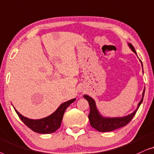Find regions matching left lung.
<instances>
[{
  "mask_svg": "<svg viewBox=\"0 0 154 154\" xmlns=\"http://www.w3.org/2000/svg\"><path fill=\"white\" fill-rule=\"evenodd\" d=\"M129 46L131 47V49L135 52L136 54V51L134 47L131 44L129 43ZM144 91L143 92V96L141 100L140 101L139 104H138V107L136 110L134 112H133L130 115L125 116V117H121V118H104L100 115L98 113V110L96 109V103L94 99H92L91 97L84 95V97L86 100L88 102V105L90 106V113L88 114V119L90 121V124L94 128L96 129L97 131L100 132H109L112 131L114 130H116L119 128L125 126V125H127L130 121H131L132 119L133 118V116L135 115L136 112H137L138 108L140 107V105L142 103L143 98H144Z\"/></svg>",
  "mask_w": 154,
  "mask_h": 154,
  "instance_id": "left-lung-1",
  "label": "left lung"
}]
</instances>
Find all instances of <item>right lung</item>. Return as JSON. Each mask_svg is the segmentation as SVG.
<instances>
[{"label":"right lung","mask_w":154,"mask_h":154,"mask_svg":"<svg viewBox=\"0 0 154 154\" xmlns=\"http://www.w3.org/2000/svg\"><path fill=\"white\" fill-rule=\"evenodd\" d=\"M75 100V99H72L61 104L60 107L50 116L38 120L29 119L26 117H24L19 114L16 109H14L20 119L23 121V123L33 131L42 134L52 133L59 128L65 111L67 107Z\"/></svg>","instance_id":"1"}]
</instances>
